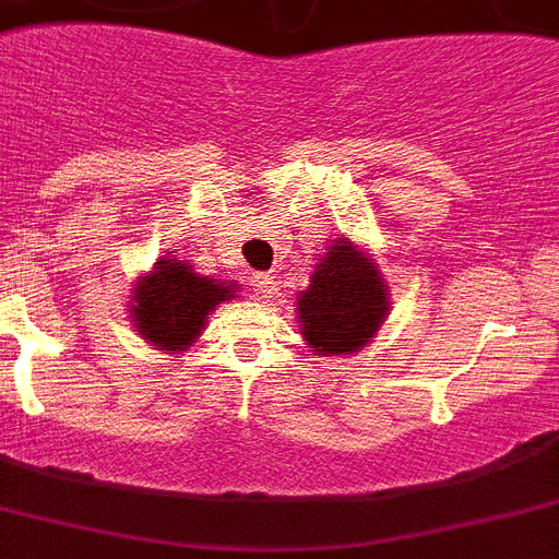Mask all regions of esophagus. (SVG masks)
Here are the masks:
<instances>
[{
	"mask_svg": "<svg viewBox=\"0 0 559 559\" xmlns=\"http://www.w3.org/2000/svg\"><path fill=\"white\" fill-rule=\"evenodd\" d=\"M253 290H257V297L265 299V302H271L276 294V280L271 274H257L253 276Z\"/></svg>",
	"mask_w": 559,
	"mask_h": 559,
	"instance_id": "34e87169",
	"label": "esophagus"
}]
</instances>
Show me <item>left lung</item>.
<instances>
[{
    "label": "left lung",
    "instance_id": "1",
    "mask_svg": "<svg viewBox=\"0 0 559 559\" xmlns=\"http://www.w3.org/2000/svg\"><path fill=\"white\" fill-rule=\"evenodd\" d=\"M391 294L380 262L352 239H331L311 274V285L297 294V322L306 345L320 357L357 354L389 320Z\"/></svg>",
    "mask_w": 559,
    "mask_h": 559
}]
</instances>
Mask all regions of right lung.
<instances>
[{
	"label": "right lung",
	"mask_w": 559,
	"mask_h": 559,
	"mask_svg": "<svg viewBox=\"0 0 559 559\" xmlns=\"http://www.w3.org/2000/svg\"><path fill=\"white\" fill-rule=\"evenodd\" d=\"M234 297L237 283L197 274L191 262L168 251L147 274L136 276L128 311L133 329L156 352L182 354L200 340L211 311Z\"/></svg>",
	"instance_id": "1"
}]
</instances>
